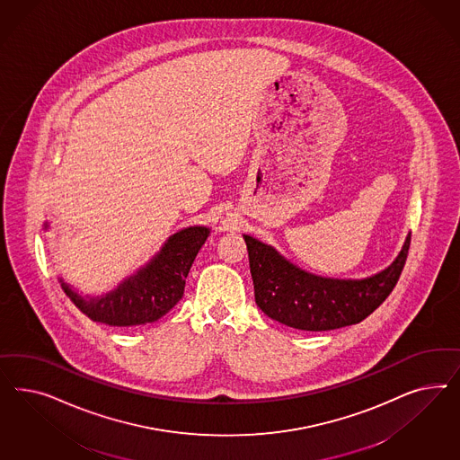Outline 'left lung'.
I'll use <instances>...</instances> for the list:
<instances>
[{"instance_id":"1","label":"left lung","mask_w":460,"mask_h":460,"mask_svg":"<svg viewBox=\"0 0 460 460\" xmlns=\"http://www.w3.org/2000/svg\"><path fill=\"white\" fill-rule=\"evenodd\" d=\"M254 300L266 315L298 331H332L359 323L381 305L403 271L411 233L388 268L366 279H327L293 265L273 246L243 234Z\"/></svg>"}]
</instances>
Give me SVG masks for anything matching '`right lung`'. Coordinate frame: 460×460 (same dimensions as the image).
Listing matches in <instances>:
<instances>
[{
    "label": "right lung",
    "mask_w": 460,
    "mask_h": 460,
    "mask_svg": "<svg viewBox=\"0 0 460 460\" xmlns=\"http://www.w3.org/2000/svg\"><path fill=\"white\" fill-rule=\"evenodd\" d=\"M49 229V223L43 224ZM210 229L189 226L168 237L162 250L114 290L98 296L83 295L58 279L62 290L91 321L111 327L141 325L162 319L183 296L185 279Z\"/></svg>",
    "instance_id": "1"
}]
</instances>
